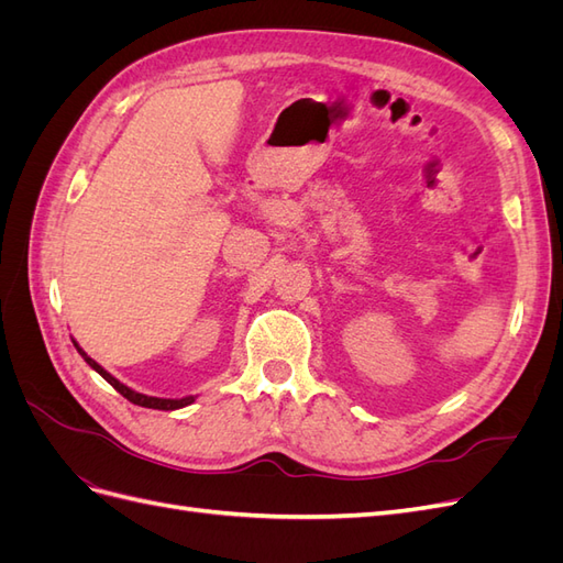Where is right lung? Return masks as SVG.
Returning <instances> with one entry per match:
<instances>
[{"label":"right lung","mask_w":563,"mask_h":563,"mask_svg":"<svg viewBox=\"0 0 563 563\" xmlns=\"http://www.w3.org/2000/svg\"><path fill=\"white\" fill-rule=\"evenodd\" d=\"M75 347H77V352L84 356V362H87L96 373H100V376H103L117 391L122 397H126L131 404H135V406H145V408H157V411H176V408H183V406H187V404H192L195 401V397H183V399H159V397H147V395H141V391H133L131 387H126V385H122L119 383L114 376H110V373L100 366V364H96L91 356L84 352L77 343H75Z\"/></svg>","instance_id":"add662e5"}]
</instances>
